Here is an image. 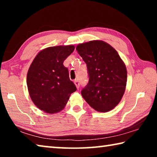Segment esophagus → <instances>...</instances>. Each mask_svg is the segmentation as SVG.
I'll use <instances>...</instances> for the list:
<instances>
[{
	"instance_id": "esophagus-1",
	"label": "esophagus",
	"mask_w": 157,
	"mask_h": 157,
	"mask_svg": "<svg viewBox=\"0 0 157 157\" xmlns=\"http://www.w3.org/2000/svg\"><path fill=\"white\" fill-rule=\"evenodd\" d=\"M74 83H75L77 89H79V82L78 79H75V80H74Z\"/></svg>"
}]
</instances>
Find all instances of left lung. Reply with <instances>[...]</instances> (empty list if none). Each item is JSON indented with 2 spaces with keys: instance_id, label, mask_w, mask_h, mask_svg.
Masks as SVG:
<instances>
[{
  "instance_id": "obj_1",
  "label": "left lung",
  "mask_w": 157,
  "mask_h": 157,
  "mask_svg": "<svg viewBox=\"0 0 157 157\" xmlns=\"http://www.w3.org/2000/svg\"><path fill=\"white\" fill-rule=\"evenodd\" d=\"M77 51L86 63L89 82L81 94L100 112H107L120 102L125 91L127 69L116 50L105 41L79 44Z\"/></svg>"
}]
</instances>
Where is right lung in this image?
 I'll return each instance as SVG.
<instances>
[{"mask_svg": "<svg viewBox=\"0 0 157 157\" xmlns=\"http://www.w3.org/2000/svg\"><path fill=\"white\" fill-rule=\"evenodd\" d=\"M75 47H49L39 52L29 68L27 85L32 100L39 109L48 113L62 111L77 88L69 78L63 63Z\"/></svg>", "mask_w": 157, "mask_h": 157, "instance_id": "add662e5", "label": "right lung"}]
</instances>
